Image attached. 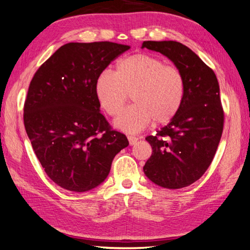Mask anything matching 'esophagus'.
Here are the masks:
<instances>
[{
    "label": "esophagus",
    "mask_w": 250,
    "mask_h": 250,
    "mask_svg": "<svg viewBox=\"0 0 250 250\" xmlns=\"http://www.w3.org/2000/svg\"><path fill=\"white\" fill-rule=\"evenodd\" d=\"M128 140H129V143H130V146H134L135 143L138 142V140H139V138H137V137H134V135H128Z\"/></svg>",
    "instance_id": "esophagus-1"
}]
</instances>
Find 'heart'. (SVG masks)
<instances>
[{
	"label": "heart",
	"instance_id": "obj_1",
	"mask_svg": "<svg viewBox=\"0 0 250 250\" xmlns=\"http://www.w3.org/2000/svg\"><path fill=\"white\" fill-rule=\"evenodd\" d=\"M96 96L110 117L124 110L131 95V105L115 121L116 128L135 133L149 125L173 120L182 105L185 80L177 67L147 54H134L117 62L115 74L101 73L96 80Z\"/></svg>",
	"mask_w": 250,
	"mask_h": 250
}]
</instances>
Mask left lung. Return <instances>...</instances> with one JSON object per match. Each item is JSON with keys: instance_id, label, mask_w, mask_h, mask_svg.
<instances>
[{"instance_id": "1", "label": "left lung", "mask_w": 250, "mask_h": 250, "mask_svg": "<svg viewBox=\"0 0 250 250\" xmlns=\"http://www.w3.org/2000/svg\"><path fill=\"white\" fill-rule=\"evenodd\" d=\"M145 47L174 62L183 74L185 94L170 124L146 138L152 154L143 171L156 185L182 188L204 174L216 153L224 128L219 84L213 69L179 42L146 41Z\"/></svg>"}]
</instances>
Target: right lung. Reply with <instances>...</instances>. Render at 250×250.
I'll list each match as a JSON object with an SVG mask.
<instances>
[{
    "label": "right lung",
    "mask_w": 250,
    "mask_h": 250,
    "mask_svg": "<svg viewBox=\"0 0 250 250\" xmlns=\"http://www.w3.org/2000/svg\"><path fill=\"white\" fill-rule=\"evenodd\" d=\"M129 48L111 42L65 44L29 83L25 130L46 174L62 188H97L108 176L116 154L129 146L100 112L95 89L97 77Z\"/></svg>",
    "instance_id": "right-lung-1"
}]
</instances>
